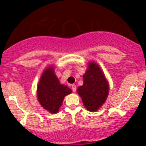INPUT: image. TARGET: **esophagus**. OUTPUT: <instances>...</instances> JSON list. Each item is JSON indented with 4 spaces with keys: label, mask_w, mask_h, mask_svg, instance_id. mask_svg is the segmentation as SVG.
I'll list each match as a JSON object with an SVG mask.
<instances>
[{
    "label": "esophagus",
    "mask_w": 146,
    "mask_h": 146,
    "mask_svg": "<svg viewBox=\"0 0 146 146\" xmlns=\"http://www.w3.org/2000/svg\"><path fill=\"white\" fill-rule=\"evenodd\" d=\"M72 90H73V92H76V85H74V84H73V85H72Z\"/></svg>",
    "instance_id": "esophagus-1"
}]
</instances>
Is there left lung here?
Segmentation results:
<instances>
[{
	"label": "left lung",
	"mask_w": 146,
	"mask_h": 146,
	"mask_svg": "<svg viewBox=\"0 0 146 146\" xmlns=\"http://www.w3.org/2000/svg\"><path fill=\"white\" fill-rule=\"evenodd\" d=\"M82 77L83 85L78 88V94L87 110L91 112L98 111L107 100L110 92V85L104 72L96 62L90 61Z\"/></svg>",
	"instance_id": "1"
}]
</instances>
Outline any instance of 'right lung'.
<instances>
[{
    "label": "right lung",
    "instance_id": "add662e5",
    "mask_svg": "<svg viewBox=\"0 0 146 146\" xmlns=\"http://www.w3.org/2000/svg\"><path fill=\"white\" fill-rule=\"evenodd\" d=\"M72 90L61 84L54 72V67L48 66L42 73L36 89V96L41 106L51 114H56L66 95Z\"/></svg>",
    "mask_w": 146,
    "mask_h": 146
}]
</instances>
